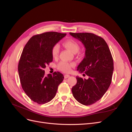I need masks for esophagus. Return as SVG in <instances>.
<instances>
[{
    "label": "esophagus",
    "mask_w": 132,
    "mask_h": 132,
    "mask_svg": "<svg viewBox=\"0 0 132 132\" xmlns=\"http://www.w3.org/2000/svg\"><path fill=\"white\" fill-rule=\"evenodd\" d=\"M69 77H70V75H68V74H65V75H64V77L65 79H67L68 78H69Z\"/></svg>",
    "instance_id": "obj_1"
}]
</instances>
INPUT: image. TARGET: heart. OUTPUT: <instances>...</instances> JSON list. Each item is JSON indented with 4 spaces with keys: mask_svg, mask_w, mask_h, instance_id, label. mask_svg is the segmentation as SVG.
<instances>
[{
    "mask_svg": "<svg viewBox=\"0 0 132 132\" xmlns=\"http://www.w3.org/2000/svg\"><path fill=\"white\" fill-rule=\"evenodd\" d=\"M63 45L74 53H77L80 50V46L78 43L73 39H68L65 41L63 43ZM59 51V46L58 44H55L52 47L51 50V54L53 58H57L58 57ZM74 65L75 64L73 63L61 62L58 64L57 68L59 70L63 72L68 73L71 70V68L74 67Z\"/></svg>",
    "mask_w": 132,
    "mask_h": 132,
    "instance_id": "heart-1",
    "label": "heart"
}]
</instances>
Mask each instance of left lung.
<instances>
[{
    "instance_id": "obj_1",
    "label": "left lung",
    "mask_w": 132,
    "mask_h": 132,
    "mask_svg": "<svg viewBox=\"0 0 132 132\" xmlns=\"http://www.w3.org/2000/svg\"><path fill=\"white\" fill-rule=\"evenodd\" d=\"M69 34L85 47V57L77 70L89 76L87 79L77 77V82L71 91L79 102L91 105L100 100L110 87L114 68L113 58L102 37L92 33Z\"/></svg>"
}]
</instances>
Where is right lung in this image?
<instances>
[{
    "label": "right lung",
    "mask_w": 132,
    "mask_h": 132,
    "mask_svg": "<svg viewBox=\"0 0 132 132\" xmlns=\"http://www.w3.org/2000/svg\"><path fill=\"white\" fill-rule=\"evenodd\" d=\"M66 34L47 32L33 36L26 44L18 64L22 88L34 102L45 104L52 100L64 79L60 72L45 75L46 65L53 61L52 47Z\"/></svg>",
    "instance_id": "add662e5"
}]
</instances>
